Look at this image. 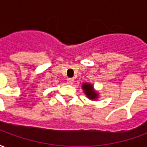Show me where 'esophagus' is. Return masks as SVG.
Masks as SVG:
<instances>
[{
    "instance_id": "34e87169",
    "label": "esophagus",
    "mask_w": 147,
    "mask_h": 147,
    "mask_svg": "<svg viewBox=\"0 0 147 147\" xmlns=\"http://www.w3.org/2000/svg\"><path fill=\"white\" fill-rule=\"evenodd\" d=\"M74 83V80L73 79H67V84H69V85H71V84H73Z\"/></svg>"
}]
</instances>
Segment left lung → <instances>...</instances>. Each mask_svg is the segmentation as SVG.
<instances>
[{
    "label": "left lung",
    "instance_id": "obj_1",
    "mask_svg": "<svg viewBox=\"0 0 147 147\" xmlns=\"http://www.w3.org/2000/svg\"><path fill=\"white\" fill-rule=\"evenodd\" d=\"M82 87H83V91L85 93V94L88 97V98L91 99V100H95V99L98 98V94L94 90L93 85L90 84V83H83Z\"/></svg>",
    "mask_w": 147,
    "mask_h": 147
}]
</instances>
